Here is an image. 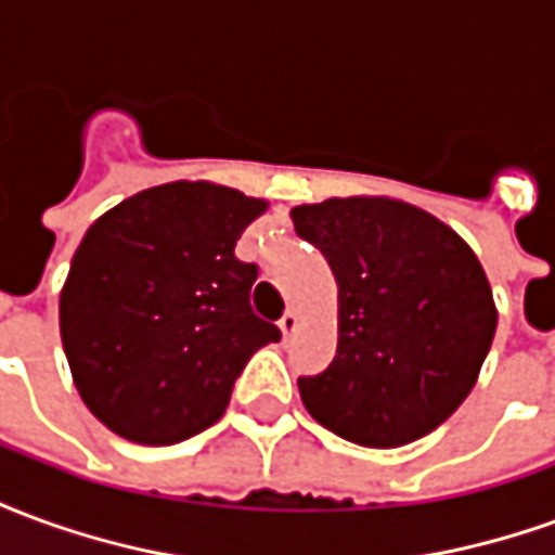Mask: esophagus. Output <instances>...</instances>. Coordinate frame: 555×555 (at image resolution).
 <instances>
[{"label": "esophagus", "instance_id": "34e87169", "mask_svg": "<svg viewBox=\"0 0 555 555\" xmlns=\"http://www.w3.org/2000/svg\"><path fill=\"white\" fill-rule=\"evenodd\" d=\"M297 326H300V314L297 312H285L279 318V330H282V338H285V341L297 333Z\"/></svg>", "mask_w": 555, "mask_h": 555}]
</instances>
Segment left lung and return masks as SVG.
<instances>
[{
	"mask_svg": "<svg viewBox=\"0 0 555 555\" xmlns=\"http://www.w3.org/2000/svg\"><path fill=\"white\" fill-rule=\"evenodd\" d=\"M338 285L336 357L300 377L314 422L398 449L464 404L496 333V302L469 243L422 207L348 195L291 210Z\"/></svg>",
	"mask_w": 555,
	"mask_h": 555,
	"instance_id": "8db88e82",
	"label": "left lung"
}]
</instances>
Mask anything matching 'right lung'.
Segmentation results:
<instances>
[{
	"label": "right lung",
	"instance_id": "right-lung-1",
	"mask_svg": "<svg viewBox=\"0 0 555 555\" xmlns=\"http://www.w3.org/2000/svg\"><path fill=\"white\" fill-rule=\"evenodd\" d=\"M264 198L171 181L91 222L59 297L79 398L106 428L171 446L210 428L255 350L279 330L255 318L258 267L234 258Z\"/></svg>",
	"mask_w": 555,
	"mask_h": 555
}]
</instances>
